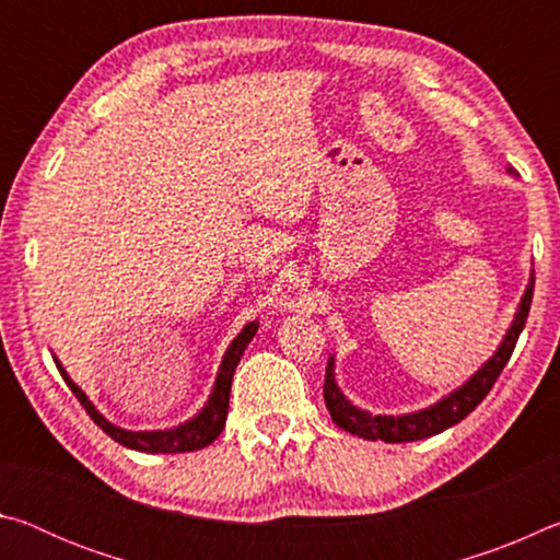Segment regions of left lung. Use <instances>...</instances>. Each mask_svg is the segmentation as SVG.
Instances as JSON below:
<instances>
[{"label":"left lung","instance_id":"1","mask_svg":"<svg viewBox=\"0 0 560 560\" xmlns=\"http://www.w3.org/2000/svg\"><path fill=\"white\" fill-rule=\"evenodd\" d=\"M509 173L514 170L509 167ZM530 299H534V273H530L528 287L521 296V303L516 308V316L511 320V326L506 330L504 340H501L499 348L494 350L485 365L474 373L467 383L457 390H452L450 395H444L440 402H434L424 410L417 412H407V415H371L368 410H360L348 397L340 393V387L336 383V358H328L326 365V383H324V400L330 417L338 424L340 430H346L350 434H358L363 440H383V442H415V440H424L432 438V434H440L452 424L462 422L474 407H477L485 397L489 395L491 387H494L497 377L504 371V365L509 363L511 353H514L516 340L521 336V330L526 326L528 318V308H530Z\"/></svg>","mask_w":560,"mask_h":560}]
</instances>
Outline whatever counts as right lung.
Listing matches in <instances>:
<instances>
[{
	"label": "right lung",
	"mask_w": 560,
	"mask_h": 560,
	"mask_svg": "<svg viewBox=\"0 0 560 560\" xmlns=\"http://www.w3.org/2000/svg\"><path fill=\"white\" fill-rule=\"evenodd\" d=\"M257 328H259L257 320L246 324L242 328V334L232 340L230 348H226V353L222 358V365H220V373H217V381H214V387H212V395H210V400L205 402L202 410L197 412L192 420H187V422L177 424V428H170V430L132 432V430H122V428H118V424L108 422L106 417H103L96 410V405L89 400L86 393H83L81 387L71 381L69 373L63 371L59 358H54V363H56V368H59V373L66 381V385L71 387V393L79 397L83 410L91 415V420L96 422L110 440H116L118 444H122V447L136 450V452H148V454L197 452V450L207 447V444H212L217 438H220V432L224 430L226 410H230V390H232V377H234V371H236V363L242 360L244 348L249 346V340L257 336Z\"/></svg>",
	"instance_id": "right-lung-1"
}]
</instances>
